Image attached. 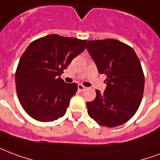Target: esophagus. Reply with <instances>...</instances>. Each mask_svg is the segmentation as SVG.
<instances>
[{
  "label": "esophagus",
  "mask_w": 160,
  "mask_h": 160,
  "mask_svg": "<svg viewBox=\"0 0 160 160\" xmlns=\"http://www.w3.org/2000/svg\"><path fill=\"white\" fill-rule=\"evenodd\" d=\"M85 87L84 85H78V91H80V92H82L83 91H85Z\"/></svg>",
  "instance_id": "esophagus-1"
}]
</instances>
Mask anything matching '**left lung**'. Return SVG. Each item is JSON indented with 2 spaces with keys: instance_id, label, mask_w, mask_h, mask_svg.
Returning a JSON list of instances; mask_svg holds the SVG:
<instances>
[{
  "instance_id": "1",
  "label": "left lung",
  "mask_w": 160,
  "mask_h": 160,
  "mask_svg": "<svg viewBox=\"0 0 160 160\" xmlns=\"http://www.w3.org/2000/svg\"><path fill=\"white\" fill-rule=\"evenodd\" d=\"M86 48L100 74L107 75L104 93L96 90L95 100L86 102L89 116L101 126H120L133 117L142 101L144 75L139 58L116 39L88 41Z\"/></svg>"
}]
</instances>
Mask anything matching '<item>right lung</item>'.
<instances>
[{"label":"right lung","mask_w":160,"mask_h":160,"mask_svg":"<svg viewBox=\"0 0 160 160\" xmlns=\"http://www.w3.org/2000/svg\"><path fill=\"white\" fill-rule=\"evenodd\" d=\"M85 44L86 40L51 34L28 45L18 63L15 81L19 102L30 117L53 122L65 114L78 86L59 76Z\"/></svg>","instance_id":"right-lung-1"}]
</instances>
